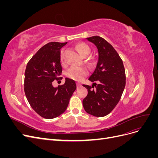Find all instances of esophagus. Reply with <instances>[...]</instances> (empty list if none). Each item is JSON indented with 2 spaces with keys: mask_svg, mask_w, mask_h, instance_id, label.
Instances as JSON below:
<instances>
[{
  "mask_svg": "<svg viewBox=\"0 0 158 158\" xmlns=\"http://www.w3.org/2000/svg\"><path fill=\"white\" fill-rule=\"evenodd\" d=\"M76 85H77V87H78V88H79V87L81 86V84H80V83H76Z\"/></svg>",
  "mask_w": 158,
  "mask_h": 158,
  "instance_id": "34e87169",
  "label": "esophagus"
}]
</instances>
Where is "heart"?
I'll use <instances>...</instances> for the list:
<instances>
[{"instance_id":"heart-1","label":"heart","mask_w":158,"mask_h":158,"mask_svg":"<svg viewBox=\"0 0 158 158\" xmlns=\"http://www.w3.org/2000/svg\"><path fill=\"white\" fill-rule=\"evenodd\" d=\"M76 49L77 50L78 53L82 56H87L90 52L89 46L84 42L78 43L75 46ZM60 61L63 63L64 59V52L61 51L60 53ZM88 73V69L84 66H72L69 70L67 73V76L71 79H73L76 81H81L84 77H85Z\"/></svg>"}]
</instances>
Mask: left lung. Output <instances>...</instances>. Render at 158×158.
<instances>
[{"label": "left lung", "instance_id": "1", "mask_svg": "<svg viewBox=\"0 0 158 158\" xmlns=\"http://www.w3.org/2000/svg\"><path fill=\"white\" fill-rule=\"evenodd\" d=\"M86 39L97 47L99 57L89 78L93 84H83L88 89L83 107L92 115L104 117L113 111L121 98L126 84L125 70L120 56L106 40L97 35Z\"/></svg>", "mask_w": 158, "mask_h": 158}]
</instances>
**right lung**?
<instances>
[{
  "instance_id": "obj_1",
  "label": "right lung",
  "mask_w": 158,
  "mask_h": 158,
  "mask_svg": "<svg viewBox=\"0 0 158 158\" xmlns=\"http://www.w3.org/2000/svg\"><path fill=\"white\" fill-rule=\"evenodd\" d=\"M67 42H49L38 51L28 62L25 70L24 92L30 106L45 118H54L63 113L76 85L75 81L66 78L57 88L52 82L63 78L60 49Z\"/></svg>"
}]
</instances>
